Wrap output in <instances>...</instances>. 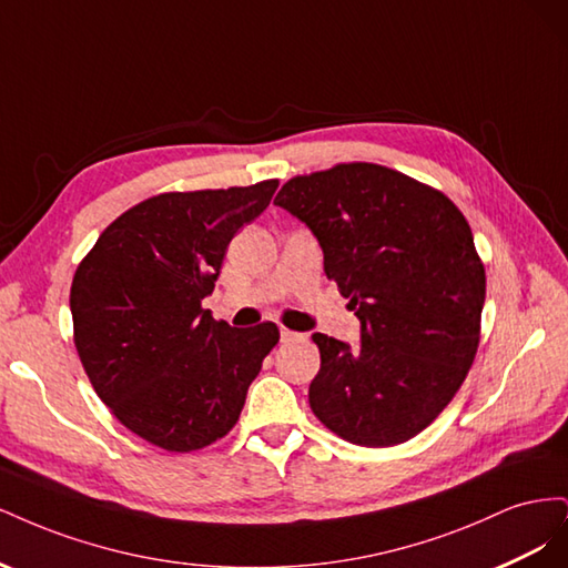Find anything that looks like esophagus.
Listing matches in <instances>:
<instances>
[{"label":"esophagus","instance_id":"1","mask_svg":"<svg viewBox=\"0 0 568 568\" xmlns=\"http://www.w3.org/2000/svg\"><path fill=\"white\" fill-rule=\"evenodd\" d=\"M280 338H282V343H288V341H296V338H301V334H296V332H291V329H280Z\"/></svg>","mask_w":568,"mask_h":568}]
</instances>
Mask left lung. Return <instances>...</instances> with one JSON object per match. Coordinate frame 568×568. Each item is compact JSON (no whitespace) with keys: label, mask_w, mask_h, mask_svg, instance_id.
<instances>
[{"label":"left lung","mask_w":568,"mask_h":568,"mask_svg":"<svg viewBox=\"0 0 568 568\" xmlns=\"http://www.w3.org/2000/svg\"><path fill=\"white\" fill-rule=\"evenodd\" d=\"M274 205L315 234L324 274L359 320L357 351L313 334L315 417L365 448L417 436L453 400L478 348L486 270L469 222L436 189L374 163L288 180Z\"/></svg>","instance_id":"left-lung-1"}]
</instances>
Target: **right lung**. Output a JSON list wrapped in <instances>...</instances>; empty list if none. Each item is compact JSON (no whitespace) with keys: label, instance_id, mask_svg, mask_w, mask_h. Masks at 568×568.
<instances>
[{"label":"right lung","instance_id":"add662e5","mask_svg":"<svg viewBox=\"0 0 568 568\" xmlns=\"http://www.w3.org/2000/svg\"><path fill=\"white\" fill-rule=\"evenodd\" d=\"M277 186L151 196L113 220L75 270L82 367L118 422L163 450H199L230 434L277 346V324L236 329L201 307L234 234Z\"/></svg>","mask_w":568,"mask_h":568}]
</instances>
